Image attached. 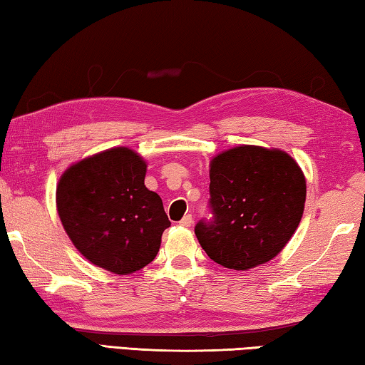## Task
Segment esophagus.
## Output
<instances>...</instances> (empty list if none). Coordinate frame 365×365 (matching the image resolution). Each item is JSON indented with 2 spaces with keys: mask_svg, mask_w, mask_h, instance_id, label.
Wrapping results in <instances>:
<instances>
[{
  "mask_svg": "<svg viewBox=\"0 0 365 365\" xmlns=\"http://www.w3.org/2000/svg\"><path fill=\"white\" fill-rule=\"evenodd\" d=\"M180 225H182V227H185V228L191 227V225H193V217H191L190 214L185 215V217L182 218V220H180Z\"/></svg>",
  "mask_w": 365,
  "mask_h": 365,
  "instance_id": "34e87169",
  "label": "esophagus"
}]
</instances>
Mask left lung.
I'll return each mask as SVG.
<instances>
[{
    "mask_svg": "<svg viewBox=\"0 0 365 365\" xmlns=\"http://www.w3.org/2000/svg\"><path fill=\"white\" fill-rule=\"evenodd\" d=\"M212 218L195 233L212 260L250 269L286 247L302 220L307 180L292 156L274 148L240 145L210 161Z\"/></svg>",
    "mask_w": 365,
    "mask_h": 365,
    "instance_id": "left-lung-1",
    "label": "left lung"
}]
</instances>
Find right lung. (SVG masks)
Here are the masks:
<instances>
[{
    "label": "right lung",
    "mask_w": 365,
    "mask_h": 365,
    "mask_svg": "<svg viewBox=\"0 0 365 365\" xmlns=\"http://www.w3.org/2000/svg\"><path fill=\"white\" fill-rule=\"evenodd\" d=\"M145 174L142 156L116 147L70 165L57 185V212L71 242L115 274L153 262L170 227L160 195L145 187Z\"/></svg>",
    "instance_id": "add662e5"
}]
</instances>
